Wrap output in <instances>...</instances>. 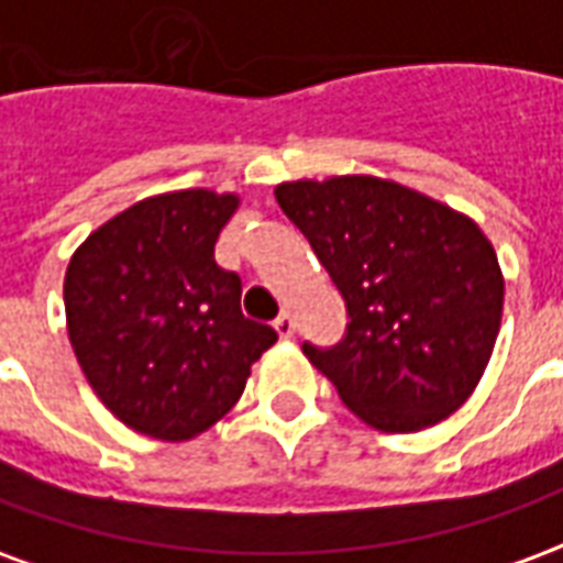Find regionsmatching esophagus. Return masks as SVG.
Wrapping results in <instances>:
<instances>
[{"instance_id": "1", "label": "esophagus", "mask_w": 563, "mask_h": 563, "mask_svg": "<svg viewBox=\"0 0 563 563\" xmlns=\"http://www.w3.org/2000/svg\"><path fill=\"white\" fill-rule=\"evenodd\" d=\"M274 331L280 334L283 341H289V338L295 334V319L289 317V313H280V317L274 319Z\"/></svg>"}]
</instances>
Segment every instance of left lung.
I'll return each mask as SVG.
<instances>
[{"mask_svg":"<svg viewBox=\"0 0 563 563\" xmlns=\"http://www.w3.org/2000/svg\"><path fill=\"white\" fill-rule=\"evenodd\" d=\"M346 301L338 346L305 343L341 401L386 434L443 422L483 379L504 313V274L483 229L374 174L274 189Z\"/></svg>","mask_w":563,"mask_h":563,"instance_id":"1","label":"left lung"}]
</instances>
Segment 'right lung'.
Listing matches in <instances>:
<instances>
[{"mask_svg":"<svg viewBox=\"0 0 563 563\" xmlns=\"http://www.w3.org/2000/svg\"><path fill=\"white\" fill-rule=\"evenodd\" d=\"M234 192H162L102 222L75 250L63 298L92 391L153 440H192L244 395L277 331L241 313V277L213 246Z\"/></svg>","mask_w":563,"mask_h":563,"instance_id":"add662e5","label":"right lung"}]
</instances>
